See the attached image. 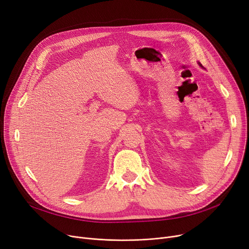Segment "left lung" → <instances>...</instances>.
<instances>
[{
    "mask_svg": "<svg viewBox=\"0 0 249 249\" xmlns=\"http://www.w3.org/2000/svg\"><path fill=\"white\" fill-rule=\"evenodd\" d=\"M199 64H200V67H202V68H203V65H202V64H201V63H199Z\"/></svg>",
    "mask_w": 249,
    "mask_h": 249,
    "instance_id": "left-lung-1",
    "label": "left lung"
}]
</instances>
